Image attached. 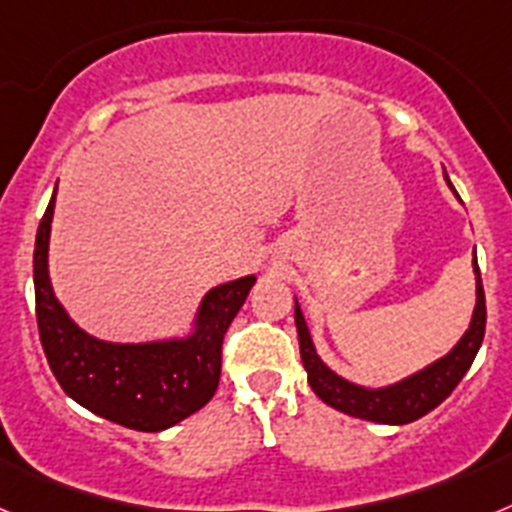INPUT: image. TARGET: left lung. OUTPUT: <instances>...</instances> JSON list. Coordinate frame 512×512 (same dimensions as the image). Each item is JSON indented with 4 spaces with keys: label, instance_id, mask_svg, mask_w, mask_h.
Returning a JSON list of instances; mask_svg holds the SVG:
<instances>
[{
    "label": "left lung",
    "instance_id": "obj_1",
    "mask_svg": "<svg viewBox=\"0 0 512 512\" xmlns=\"http://www.w3.org/2000/svg\"><path fill=\"white\" fill-rule=\"evenodd\" d=\"M446 182H449V179H446ZM474 274H477V305H474L472 323H469L467 333L461 336V341L451 348V354L438 359L436 364H431L428 369H423V372L402 379V382L392 384V387H382V390H366V387L346 382L343 377L330 372L328 366L320 361V356L315 354L310 330H307L305 318H302L300 305L295 302L300 356L302 364H305L307 369V382H310L312 392H315L325 405L341 410V413L387 425L413 423V420L423 418L425 413H431L433 408H438V405L454 392V387L461 382V377L469 372V366H472L474 356H477L479 346H482V338H485L487 307L482 277H479L477 256H474Z\"/></svg>",
    "mask_w": 512,
    "mask_h": 512
}]
</instances>
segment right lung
<instances>
[{
    "instance_id": "add662e5",
    "label": "right lung",
    "mask_w": 512,
    "mask_h": 512,
    "mask_svg": "<svg viewBox=\"0 0 512 512\" xmlns=\"http://www.w3.org/2000/svg\"><path fill=\"white\" fill-rule=\"evenodd\" d=\"M53 207L56 192L35 238V318L45 359L63 392L94 415L146 433L164 431L205 408L220 382L225 330L246 302L256 277L210 289L200 305L197 328L182 341H97L66 315L53 295L48 279Z\"/></svg>"
}]
</instances>
